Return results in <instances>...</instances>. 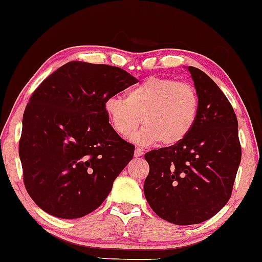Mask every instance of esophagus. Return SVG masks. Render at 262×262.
I'll return each mask as SVG.
<instances>
[{
    "mask_svg": "<svg viewBox=\"0 0 262 262\" xmlns=\"http://www.w3.org/2000/svg\"><path fill=\"white\" fill-rule=\"evenodd\" d=\"M143 154H144V151L142 150V149L137 148V149H136V150H135V158H141V156L143 155Z\"/></svg>",
    "mask_w": 262,
    "mask_h": 262,
    "instance_id": "esophagus-1",
    "label": "esophagus"
}]
</instances>
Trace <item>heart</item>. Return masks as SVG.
Returning a JSON list of instances; mask_svg holds the SVG:
<instances>
[{
    "instance_id": "heart-1",
    "label": "heart",
    "mask_w": 262,
    "mask_h": 262,
    "mask_svg": "<svg viewBox=\"0 0 262 262\" xmlns=\"http://www.w3.org/2000/svg\"><path fill=\"white\" fill-rule=\"evenodd\" d=\"M111 126L142 147L178 144L195 126L199 117L200 101L192 85L171 78L149 77L126 91V98L112 96L104 101Z\"/></svg>"
}]
</instances>
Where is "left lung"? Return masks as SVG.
I'll list each match as a JSON object with an SVG mask.
<instances>
[{
	"mask_svg": "<svg viewBox=\"0 0 262 262\" xmlns=\"http://www.w3.org/2000/svg\"><path fill=\"white\" fill-rule=\"evenodd\" d=\"M200 101L191 132L178 144L144 159V196L161 219L193 225L215 215L230 200L241 164L238 121L220 88L201 70L188 67Z\"/></svg>",
	"mask_w": 262,
	"mask_h": 262,
	"instance_id": "8db88e82",
	"label": "left lung"
}]
</instances>
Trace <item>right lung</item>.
<instances>
[{
  "mask_svg": "<svg viewBox=\"0 0 262 262\" xmlns=\"http://www.w3.org/2000/svg\"><path fill=\"white\" fill-rule=\"evenodd\" d=\"M136 83L119 67L71 61L37 88L24 112L19 156L40 209L77 219L107 199L135 147L113 130L103 104Z\"/></svg>",
  "mask_w": 262,
  "mask_h": 262,
  "instance_id": "obj_1",
  "label": "right lung"
}]
</instances>
